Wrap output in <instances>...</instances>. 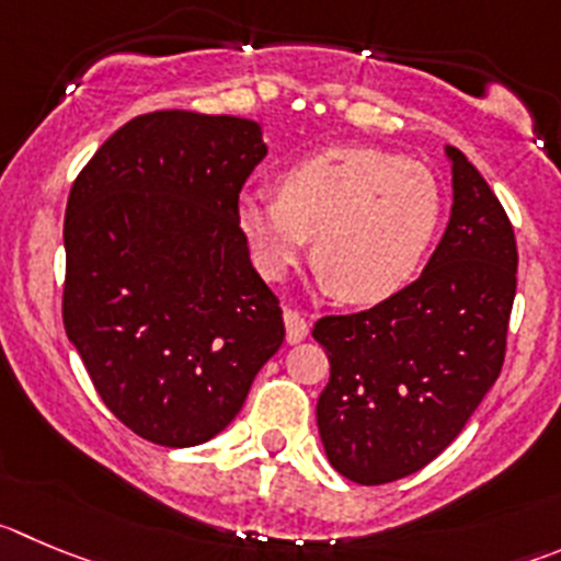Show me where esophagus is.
<instances>
[{"instance_id":"1","label":"esophagus","mask_w":561,"mask_h":561,"mask_svg":"<svg viewBox=\"0 0 561 561\" xmlns=\"http://www.w3.org/2000/svg\"><path fill=\"white\" fill-rule=\"evenodd\" d=\"M284 322H286V341H289V344H300V341L308 335V330H311L308 319L302 317L300 311H295V308H286Z\"/></svg>"}]
</instances>
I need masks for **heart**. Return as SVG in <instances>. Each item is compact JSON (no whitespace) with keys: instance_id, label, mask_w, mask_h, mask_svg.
<instances>
[{"instance_id":"obj_1","label":"heart","mask_w":561,"mask_h":561,"mask_svg":"<svg viewBox=\"0 0 561 561\" xmlns=\"http://www.w3.org/2000/svg\"><path fill=\"white\" fill-rule=\"evenodd\" d=\"M444 220L435 173L399 153L339 146L302 157L277 175V195H244L239 228L266 277L306 255L346 302L371 306L419 275Z\"/></svg>"}]
</instances>
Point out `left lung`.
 Instances as JSON below:
<instances>
[{
	"mask_svg": "<svg viewBox=\"0 0 561 561\" xmlns=\"http://www.w3.org/2000/svg\"><path fill=\"white\" fill-rule=\"evenodd\" d=\"M455 206L426 270L399 295L313 324L330 380L317 402L328 460L357 484L430 466L501 375L517 244L504 206L457 148Z\"/></svg>",
	"mask_w": 561,
	"mask_h": 561,
	"instance_id": "1",
	"label": "left lung"
}]
</instances>
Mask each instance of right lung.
<instances>
[{
    "label": "right lung",
    "instance_id": "obj_1",
    "mask_svg": "<svg viewBox=\"0 0 561 561\" xmlns=\"http://www.w3.org/2000/svg\"><path fill=\"white\" fill-rule=\"evenodd\" d=\"M264 157L255 121L159 110L121 126L68 195L62 324L106 408L157 446L226 430L284 344L239 228Z\"/></svg>",
    "mask_w": 561,
    "mask_h": 561
}]
</instances>
